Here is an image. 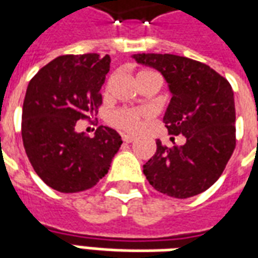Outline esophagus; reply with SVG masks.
<instances>
[{
    "label": "esophagus",
    "mask_w": 258,
    "mask_h": 258,
    "mask_svg": "<svg viewBox=\"0 0 258 258\" xmlns=\"http://www.w3.org/2000/svg\"><path fill=\"white\" fill-rule=\"evenodd\" d=\"M123 141L125 144H131L133 141H135L134 135H128V134H124L123 135Z\"/></svg>",
    "instance_id": "obj_1"
}]
</instances>
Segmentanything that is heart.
Returning a JSON list of instances; mask_svg holds the SVG:
<instances>
[{"label":"heart","instance_id":"heart-1","mask_svg":"<svg viewBox=\"0 0 258 258\" xmlns=\"http://www.w3.org/2000/svg\"><path fill=\"white\" fill-rule=\"evenodd\" d=\"M149 76H157L149 70H142L137 74V80L145 79ZM149 117V112L142 107H118L109 114V121L117 128L127 133H137L142 127L145 118Z\"/></svg>","mask_w":258,"mask_h":258}]
</instances>
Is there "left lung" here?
I'll return each instance as SVG.
<instances>
[{"label": "left lung", "instance_id": "1", "mask_svg": "<svg viewBox=\"0 0 258 258\" xmlns=\"http://www.w3.org/2000/svg\"><path fill=\"white\" fill-rule=\"evenodd\" d=\"M138 63L159 70L168 83L171 101L163 121L174 141L157 140L155 155L144 164V174L159 192L186 199L209 189L221 177L236 145L235 101L231 84L210 66L171 53H135Z\"/></svg>", "mask_w": 258, "mask_h": 258}]
</instances>
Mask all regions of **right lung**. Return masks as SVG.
<instances>
[{
    "instance_id": "right-lung-1",
    "label": "right lung",
    "mask_w": 258,
    "mask_h": 258,
    "mask_svg": "<svg viewBox=\"0 0 258 258\" xmlns=\"http://www.w3.org/2000/svg\"><path fill=\"white\" fill-rule=\"evenodd\" d=\"M110 56L63 55L30 80L22 110V140L37 175L52 189L74 194L103 178L123 141L116 130L99 125L95 137L76 131L102 105L101 87Z\"/></svg>"
}]
</instances>
